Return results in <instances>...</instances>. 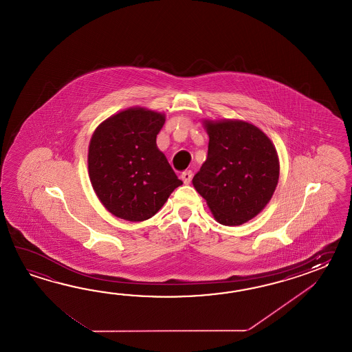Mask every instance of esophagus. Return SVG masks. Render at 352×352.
I'll return each mask as SVG.
<instances>
[{"label": "esophagus", "mask_w": 352, "mask_h": 352, "mask_svg": "<svg viewBox=\"0 0 352 352\" xmlns=\"http://www.w3.org/2000/svg\"><path fill=\"white\" fill-rule=\"evenodd\" d=\"M181 179H182L185 185H188L191 182V179H192V173L190 170L184 171V173H181Z\"/></svg>", "instance_id": "1"}]
</instances>
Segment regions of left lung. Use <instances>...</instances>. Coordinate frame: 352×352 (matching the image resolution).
<instances>
[{
	"instance_id": "obj_1",
	"label": "left lung",
	"mask_w": 352,
	"mask_h": 352,
	"mask_svg": "<svg viewBox=\"0 0 352 352\" xmlns=\"http://www.w3.org/2000/svg\"><path fill=\"white\" fill-rule=\"evenodd\" d=\"M208 158L192 179L217 223L235 226L262 211L276 191L279 160L267 135L244 120H205Z\"/></svg>"
}]
</instances>
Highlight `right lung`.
Wrapping results in <instances>:
<instances>
[{"instance_id":"add662e5","label":"right lung","mask_w":352,"mask_h":352,"mask_svg":"<svg viewBox=\"0 0 352 352\" xmlns=\"http://www.w3.org/2000/svg\"><path fill=\"white\" fill-rule=\"evenodd\" d=\"M164 124L165 114L135 107L102 122L91 135L90 182L114 217L147 220L182 185L156 144Z\"/></svg>"}]
</instances>
